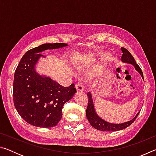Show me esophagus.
<instances>
[{
  "instance_id": "esophagus-1",
  "label": "esophagus",
  "mask_w": 156,
  "mask_h": 156,
  "mask_svg": "<svg viewBox=\"0 0 156 156\" xmlns=\"http://www.w3.org/2000/svg\"><path fill=\"white\" fill-rule=\"evenodd\" d=\"M76 89L77 91H84V87L83 84L80 83H77L76 84Z\"/></svg>"
}]
</instances>
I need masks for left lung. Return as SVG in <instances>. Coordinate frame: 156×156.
Returning <instances> with one entry per match:
<instances>
[{"mask_svg":"<svg viewBox=\"0 0 156 156\" xmlns=\"http://www.w3.org/2000/svg\"><path fill=\"white\" fill-rule=\"evenodd\" d=\"M121 49H122V51L123 53L122 57H121V60H122V62H126V63H130V64L133 65L134 67H135L136 69L138 71V72L140 73L142 76V78L144 79L143 73H142V69L140 67H139L138 64H136V60L134 59L133 56H132L131 54L129 52L127 49H125V47H121ZM88 96V105L87 107L86 110V115L87 118V120L91 124V125L94 127L95 129H98V130L102 131H116L122 130V129H125L128 127L129 126H130L132 123H133L136 118L138 117L140 112L137 113L135 118L133 119H132L130 121H128L126 122H124L122 124H112L109 123L102 120L100 118L98 115L96 114V112H95L94 109V102L93 100H92V96L91 94L88 92L87 94Z\"/></svg>","mask_w":156,"mask_h":156,"instance_id":"8db88e82","label":"left lung"}]
</instances>
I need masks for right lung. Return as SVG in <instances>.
<instances>
[{
	"label": "right lung",
	"instance_id": "add662e5",
	"mask_svg": "<svg viewBox=\"0 0 156 156\" xmlns=\"http://www.w3.org/2000/svg\"><path fill=\"white\" fill-rule=\"evenodd\" d=\"M67 46L46 43L29 50L15 71L13 100L16 109L27 123L38 127H52L62 118L64 105L76 92L74 84L64 87L48 77L38 75L34 66L47 49Z\"/></svg>",
	"mask_w": 156,
	"mask_h": 156
}]
</instances>
